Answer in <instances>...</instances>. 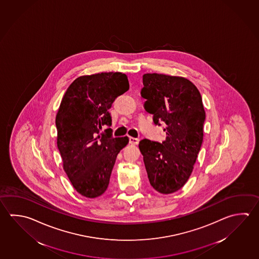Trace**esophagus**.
<instances>
[{
    "instance_id": "obj_1",
    "label": "esophagus",
    "mask_w": 259,
    "mask_h": 259,
    "mask_svg": "<svg viewBox=\"0 0 259 259\" xmlns=\"http://www.w3.org/2000/svg\"><path fill=\"white\" fill-rule=\"evenodd\" d=\"M138 143H139V140H138V139L132 138V137L130 138V144H132V145H137Z\"/></svg>"
}]
</instances>
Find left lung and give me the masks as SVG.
<instances>
[{"mask_svg":"<svg viewBox=\"0 0 259 259\" xmlns=\"http://www.w3.org/2000/svg\"><path fill=\"white\" fill-rule=\"evenodd\" d=\"M141 95L156 125L165 124L161 143L144 139L139 148L150 184L169 194L182 188L193 172L203 140L205 111L193 83L182 76L144 74Z\"/></svg>","mask_w":259,"mask_h":259,"instance_id":"obj_1","label":"left lung"}]
</instances>
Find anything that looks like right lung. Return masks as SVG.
<instances>
[{"instance_id": "right-lung-1", "label": "right lung", "mask_w": 259, "mask_h": 259, "mask_svg": "<svg viewBox=\"0 0 259 259\" xmlns=\"http://www.w3.org/2000/svg\"><path fill=\"white\" fill-rule=\"evenodd\" d=\"M128 89L125 74L99 73L77 77L62 99L56 117L57 148L71 184L85 197L106 192L117 156L128 143L127 136L113 138L108 112Z\"/></svg>"}]
</instances>
